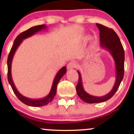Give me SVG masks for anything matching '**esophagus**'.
I'll list each match as a JSON object with an SVG mask.
<instances>
[{
	"label": "esophagus",
	"mask_w": 134,
	"mask_h": 134,
	"mask_svg": "<svg viewBox=\"0 0 134 134\" xmlns=\"http://www.w3.org/2000/svg\"><path fill=\"white\" fill-rule=\"evenodd\" d=\"M76 67H77V64L75 62H69L67 65V69H71L76 68Z\"/></svg>",
	"instance_id": "esophagus-1"
}]
</instances>
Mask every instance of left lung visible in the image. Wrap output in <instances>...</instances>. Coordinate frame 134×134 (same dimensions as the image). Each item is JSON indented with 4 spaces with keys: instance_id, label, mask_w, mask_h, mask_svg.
Listing matches in <instances>:
<instances>
[{
    "instance_id": "8db88e82",
    "label": "left lung",
    "mask_w": 134,
    "mask_h": 134,
    "mask_svg": "<svg viewBox=\"0 0 134 134\" xmlns=\"http://www.w3.org/2000/svg\"><path fill=\"white\" fill-rule=\"evenodd\" d=\"M96 24L100 31L99 32V37H100L99 40H100L101 48L110 52L115 62L116 79H115L114 86L111 91L107 94L99 97L92 96L85 91V90L83 88L81 73L79 70H77L78 74H79V82L76 86V91L79 98L87 103L104 102L110 99L117 91L124 78V75L125 53H124V48L121 43L119 37L112 29L108 28L98 23H96Z\"/></svg>"
}]
</instances>
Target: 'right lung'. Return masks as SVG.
Segmentation results:
<instances>
[{
  "mask_svg": "<svg viewBox=\"0 0 134 134\" xmlns=\"http://www.w3.org/2000/svg\"><path fill=\"white\" fill-rule=\"evenodd\" d=\"M47 26L45 24H42V25H38L35 26L31 28L28 29V30L25 31L23 32L21 34H19L18 36H17L16 39H15L14 42L13 46L11 48L10 53H9L8 58H7V70H8V72H7V79H8V81L9 84L11 86L12 89H13L14 93L18 97V99H19L21 102L24 103L26 105L31 106V107H43V106L47 105L50 103L53 100V98H54L55 94L57 93V84L61 78L64 76V75L66 73V70H67V68L65 66L63 67L58 73L57 74L56 76H55L54 80H53V84H52V86L50 90V93L45 96L43 98H40V99H31V98H27V97L23 96L21 93L18 91V90L16 89V86H15L14 84L12 79V75H11V65H12V62H13V58L15 52H16L17 48L20 45V44L22 43L23 40L27 38L30 36H32L35 33H38V32L41 31L42 30H47Z\"/></svg>",
  "mask_w": 134,
  "mask_h": 134,
  "instance_id": "1",
  "label": "right lung"
}]
</instances>
